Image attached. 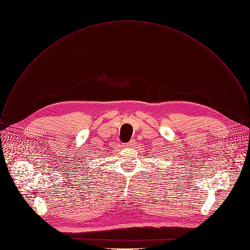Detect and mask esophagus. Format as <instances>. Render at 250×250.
I'll list each match as a JSON object with an SVG mask.
<instances>
[{
	"label": "esophagus",
	"mask_w": 250,
	"mask_h": 250,
	"mask_svg": "<svg viewBox=\"0 0 250 250\" xmlns=\"http://www.w3.org/2000/svg\"><path fill=\"white\" fill-rule=\"evenodd\" d=\"M133 145H134V140H131L129 143L125 144V146L126 147H130V146H133Z\"/></svg>",
	"instance_id": "obj_1"
}]
</instances>
